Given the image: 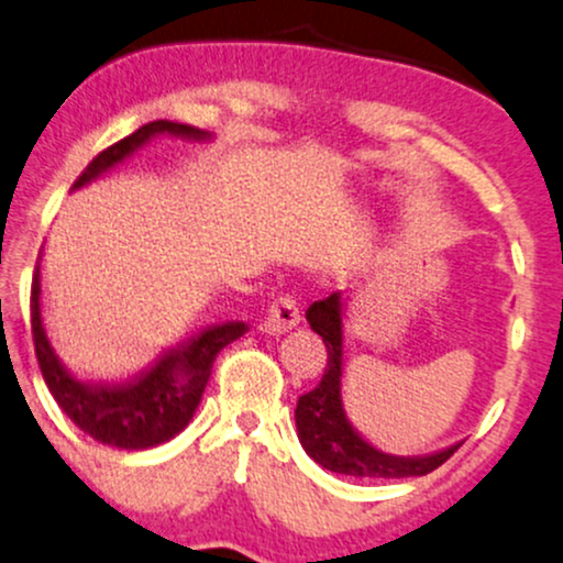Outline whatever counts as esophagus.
Returning <instances> with one entry per match:
<instances>
[{"label": "esophagus", "mask_w": 563, "mask_h": 563, "mask_svg": "<svg viewBox=\"0 0 563 563\" xmlns=\"http://www.w3.org/2000/svg\"><path fill=\"white\" fill-rule=\"evenodd\" d=\"M301 322V311L299 303H296L290 296H280V299L273 301V307L267 311V320H264L262 330L269 335H283L288 330L299 328Z\"/></svg>", "instance_id": "1"}]
</instances>
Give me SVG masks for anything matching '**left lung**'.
<instances>
[{"mask_svg": "<svg viewBox=\"0 0 563 563\" xmlns=\"http://www.w3.org/2000/svg\"><path fill=\"white\" fill-rule=\"evenodd\" d=\"M309 328L328 346V367L320 385L296 404V435L303 451L324 470L349 477H422L449 462L462 445H445L419 456H396L369 443L343 409V369H346V296L335 290L307 311Z\"/></svg>", "mask_w": 563, "mask_h": 563, "instance_id": "left-lung-1", "label": "left lung"}]
</instances>
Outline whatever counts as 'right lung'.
I'll return each mask as SVG.
<instances>
[{
    "instance_id": "1",
    "label": "right lung",
    "mask_w": 563,
    "mask_h": 563,
    "mask_svg": "<svg viewBox=\"0 0 563 563\" xmlns=\"http://www.w3.org/2000/svg\"><path fill=\"white\" fill-rule=\"evenodd\" d=\"M159 135H173L180 141H212L209 131H199L194 125L173 123V120H154L141 125L139 131L118 141L99 154L84 175L76 180V188L110 173L112 167L123 165L139 148ZM42 303V262L36 264L31 288V328L33 346H36L38 367L44 383L59 409L78 424L86 435L104 445L125 451H144L167 443L186 430L194 411L199 409L201 393H205L217 354L228 343L239 341L249 333L246 322H220L207 324L191 338H183L175 346H167L162 354L148 362L144 369L128 375L123 380H84L73 372L54 351L44 324Z\"/></svg>"
}]
</instances>
